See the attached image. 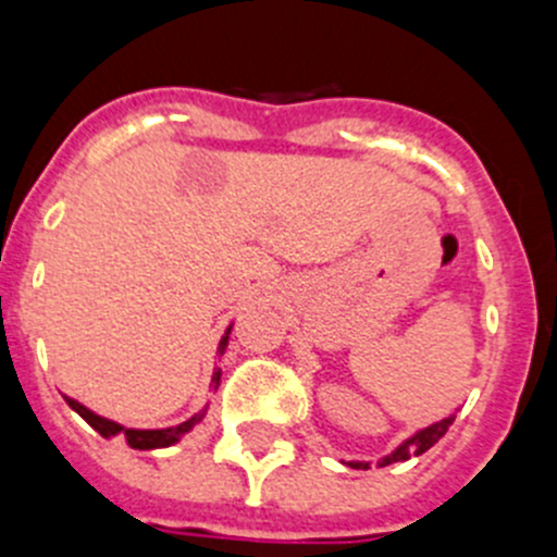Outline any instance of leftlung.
<instances>
[{"label":"left lung","mask_w":557,"mask_h":557,"mask_svg":"<svg viewBox=\"0 0 557 557\" xmlns=\"http://www.w3.org/2000/svg\"><path fill=\"white\" fill-rule=\"evenodd\" d=\"M453 420H455V414H450V418H445V420H436V423L425 425V429L414 431V434L407 436V440H404L401 445L396 447V450H391V453L385 455V458H380L377 466L401 463V460H409V458H414V455H423L425 450H431V447H434L436 442H440L442 436L447 434V429H450V425H453ZM347 466H352V469H363V471H367L372 463H369V460H350V463H347Z\"/></svg>","instance_id":"obj_1"}]
</instances>
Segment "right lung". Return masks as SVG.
I'll use <instances>...</instances> for the list:
<instances>
[{
	"mask_svg": "<svg viewBox=\"0 0 557 557\" xmlns=\"http://www.w3.org/2000/svg\"><path fill=\"white\" fill-rule=\"evenodd\" d=\"M228 334H232V325L226 329V334H223L221 345H218V356H223L228 347ZM218 385H221V367H215V372H212V380H210V387L212 391H218ZM64 401L70 404L72 409H75L77 414H81L83 420H86L88 425H91L94 431H99V434L104 436V440H115V436H123V440L128 442V447H134V450H159V447H172L177 445L180 440H183L188 431H194L196 425L205 420L207 414V407L199 409L196 414H190L188 420H183V423L177 425H170V429H126V425L115 423V420L110 418H102V414L91 412V409L86 407V404L75 401V398L64 396Z\"/></svg>",
	"mask_w": 557,
	"mask_h": 557,
	"instance_id": "right-lung-1",
	"label": "right lung"
}]
</instances>
